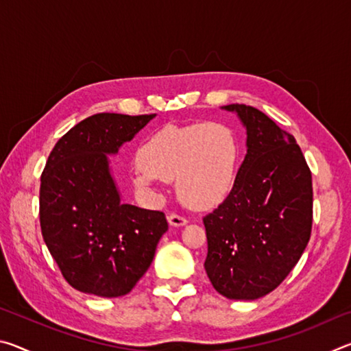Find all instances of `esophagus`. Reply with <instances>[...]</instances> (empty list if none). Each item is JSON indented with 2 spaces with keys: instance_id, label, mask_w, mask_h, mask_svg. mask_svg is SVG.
<instances>
[{
  "instance_id": "esophagus-1",
  "label": "esophagus",
  "mask_w": 351,
  "mask_h": 351,
  "mask_svg": "<svg viewBox=\"0 0 351 351\" xmlns=\"http://www.w3.org/2000/svg\"><path fill=\"white\" fill-rule=\"evenodd\" d=\"M167 219H169L170 226H175V228H180V226L187 224V218L182 215H178V213H169Z\"/></svg>"
}]
</instances>
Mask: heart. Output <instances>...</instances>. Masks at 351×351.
<instances>
[{
    "mask_svg": "<svg viewBox=\"0 0 351 351\" xmlns=\"http://www.w3.org/2000/svg\"><path fill=\"white\" fill-rule=\"evenodd\" d=\"M138 158L136 186L152 190L156 180H175L184 203L210 207L232 186L239 145L232 130L223 123L167 125L148 136Z\"/></svg>",
    "mask_w": 351,
    "mask_h": 351,
    "instance_id": "heart-1",
    "label": "heart"
}]
</instances>
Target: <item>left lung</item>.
Returning <instances> with one entry per match:
<instances>
[{
	"mask_svg": "<svg viewBox=\"0 0 351 351\" xmlns=\"http://www.w3.org/2000/svg\"><path fill=\"white\" fill-rule=\"evenodd\" d=\"M246 127L247 153L234 186L203 218L204 268L219 294L254 300L293 271L311 237V170L293 134L246 105H226Z\"/></svg>",
	"mask_w": 351,
	"mask_h": 351,
	"instance_id": "8db88e82",
	"label": "left lung"
}]
</instances>
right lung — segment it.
<instances>
[{
	"mask_svg": "<svg viewBox=\"0 0 351 351\" xmlns=\"http://www.w3.org/2000/svg\"><path fill=\"white\" fill-rule=\"evenodd\" d=\"M154 116H90L63 134L47 158L40 184L41 235L64 280L82 293L128 294L169 229L164 212L121 203L106 156Z\"/></svg>",
	"mask_w": 351,
	"mask_h": 351,
	"instance_id": "1",
	"label": "right lung"
}]
</instances>
